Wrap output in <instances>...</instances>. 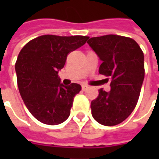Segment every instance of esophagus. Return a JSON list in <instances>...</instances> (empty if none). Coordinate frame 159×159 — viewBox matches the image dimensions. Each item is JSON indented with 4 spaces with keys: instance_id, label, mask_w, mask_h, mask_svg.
<instances>
[{
    "instance_id": "34e87169",
    "label": "esophagus",
    "mask_w": 159,
    "mask_h": 159,
    "mask_svg": "<svg viewBox=\"0 0 159 159\" xmlns=\"http://www.w3.org/2000/svg\"><path fill=\"white\" fill-rule=\"evenodd\" d=\"M81 89H82L83 91H85V90H86V89H89V87H88V86H87V85H82V86H81Z\"/></svg>"
}]
</instances>
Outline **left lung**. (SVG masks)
<instances>
[{
  "mask_svg": "<svg viewBox=\"0 0 159 159\" xmlns=\"http://www.w3.org/2000/svg\"><path fill=\"white\" fill-rule=\"evenodd\" d=\"M88 43L102 61L99 73L111 79V91L100 89L91 102L92 116L103 125L120 124L137 104L145 73L143 52L134 40L115 34L93 37Z\"/></svg>",
  "mask_w": 159,
  "mask_h": 159,
  "instance_id": "8db88e82",
  "label": "left lung"
}]
</instances>
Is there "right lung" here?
Returning <instances> with one entry per match:
<instances>
[{
    "label": "right lung",
    "mask_w": 159,
    "mask_h": 159,
    "mask_svg": "<svg viewBox=\"0 0 159 159\" xmlns=\"http://www.w3.org/2000/svg\"><path fill=\"white\" fill-rule=\"evenodd\" d=\"M88 39L81 35H42L27 42L18 54L15 64L18 89L28 111L41 123L58 125L70 116L81 86H64L58 70L64 66L68 54Z\"/></svg>",
    "instance_id": "obj_1"
}]
</instances>
